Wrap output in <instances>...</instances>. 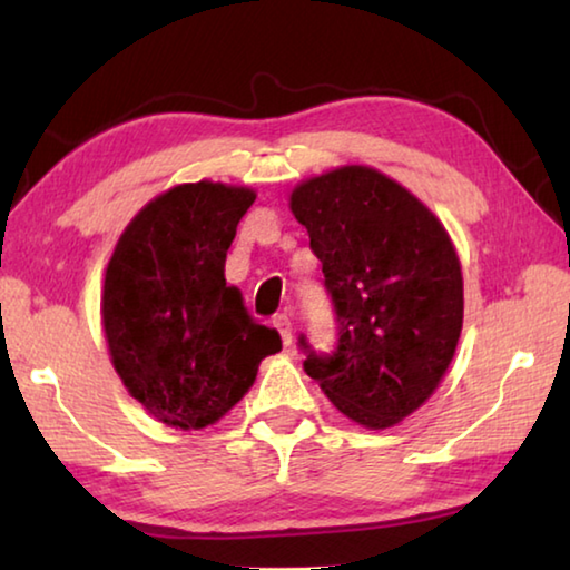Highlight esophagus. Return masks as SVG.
<instances>
[{
  "label": "esophagus",
  "mask_w": 570,
  "mask_h": 570,
  "mask_svg": "<svg viewBox=\"0 0 570 570\" xmlns=\"http://www.w3.org/2000/svg\"><path fill=\"white\" fill-rule=\"evenodd\" d=\"M274 330L282 336V342L288 346L294 340V324H292V316L288 314H276L274 316Z\"/></svg>",
  "instance_id": "esophagus-1"
}]
</instances>
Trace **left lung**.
I'll return each mask as SVG.
<instances>
[{
	"label": "left lung",
	"mask_w": 570,
	"mask_h": 570,
	"mask_svg": "<svg viewBox=\"0 0 570 570\" xmlns=\"http://www.w3.org/2000/svg\"><path fill=\"white\" fill-rule=\"evenodd\" d=\"M332 298L336 342L304 372L364 428H392L430 397L462 330V274L448 230L382 173L350 166L292 193Z\"/></svg>",
	"instance_id": "left-lung-1"
}]
</instances>
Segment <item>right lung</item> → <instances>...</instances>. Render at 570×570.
I'll list each match as a JSON object with an SVG mask.
<instances>
[{"label": "right lung", "mask_w": 570, "mask_h": 570, "mask_svg": "<svg viewBox=\"0 0 570 570\" xmlns=\"http://www.w3.org/2000/svg\"><path fill=\"white\" fill-rule=\"evenodd\" d=\"M256 196L186 183L140 210L105 272L102 324L125 387L153 417L200 430L234 407L282 350L226 284V250Z\"/></svg>", "instance_id": "obj_1"}]
</instances>
